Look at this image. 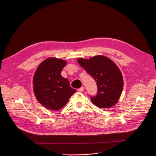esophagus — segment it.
Instances as JSON below:
<instances>
[{"label":"esophagus","instance_id":"1","mask_svg":"<svg viewBox=\"0 0 156 156\" xmlns=\"http://www.w3.org/2000/svg\"><path fill=\"white\" fill-rule=\"evenodd\" d=\"M84 87H81L80 89H78V91H80V93H82V92L84 91Z\"/></svg>","mask_w":156,"mask_h":156}]
</instances>
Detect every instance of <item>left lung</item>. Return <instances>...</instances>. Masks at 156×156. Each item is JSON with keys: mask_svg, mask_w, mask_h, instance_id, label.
<instances>
[{"mask_svg": "<svg viewBox=\"0 0 156 156\" xmlns=\"http://www.w3.org/2000/svg\"><path fill=\"white\" fill-rule=\"evenodd\" d=\"M78 62L97 82L98 93L91 96L92 102L100 108H110L119 101L122 94L123 80L117 65L103 55L90 59L79 58Z\"/></svg>", "mask_w": 156, "mask_h": 156, "instance_id": "obj_1", "label": "left lung"}]
</instances>
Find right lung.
<instances>
[{
    "label": "right lung",
    "instance_id": "obj_1",
    "mask_svg": "<svg viewBox=\"0 0 156 156\" xmlns=\"http://www.w3.org/2000/svg\"><path fill=\"white\" fill-rule=\"evenodd\" d=\"M65 60L50 57L37 68L33 77V90L37 100L46 108L58 110L63 107L76 90L69 80L62 76Z\"/></svg>",
    "mask_w": 156,
    "mask_h": 156
}]
</instances>
